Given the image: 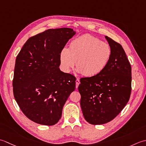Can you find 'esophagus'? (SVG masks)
Segmentation results:
<instances>
[{"label":"esophagus","mask_w":146,"mask_h":146,"mask_svg":"<svg viewBox=\"0 0 146 146\" xmlns=\"http://www.w3.org/2000/svg\"><path fill=\"white\" fill-rule=\"evenodd\" d=\"M79 84H80V81H79V79H76V88H77H77H78V86H79Z\"/></svg>","instance_id":"obj_1"}]
</instances>
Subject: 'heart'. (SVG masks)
<instances>
[{"label": "heart", "mask_w": 146, "mask_h": 146, "mask_svg": "<svg viewBox=\"0 0 146 146\" xmlns=\"http://www.w3.org/2000/svg\"><path fill=\"white\" fill-rule=\"evenodd\" d=\"M111 55L112 50L109 44L86 34L71 41L69 48H62L59 60L65 72H70L76 64L79 72L86 77H94L105 69Z\"/></svg>", "instance_id": "1"}]
</instances>
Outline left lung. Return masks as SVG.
Masks as SVG:
<instances>
[{"label":"left lung","mask_w":146,"mask_h":146,"mask_svg":"<svg viewBox=\"0 0 146 146\" xmlns=\"http://www.w3.org/2000/svg\"><path fill=\"white\" fill-rule=\"evenodd\" d=\"M112 50L110 60L98 75L83 77L78 87L85 120L92 125L111 121L120 113L131 93V65L121 44L105 36Z\"/></svg>","instance_id":"left-lung-1"}]
</instances>
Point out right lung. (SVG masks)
<instances>
[{
	"label": "right lung",
	"mask_w": 146,
	"mask_h": 146,
	"mask_svg": "<svg viewBox=\"0 0 146 146\" xmlns=\"http://www.w3.org/2000/svg\"><path fill=\"white\" fill-rule=\"evenodd\" d=\"M76 34L72 29H49L29 38L17 55L13 81L15 100L29 120L53 125L75 90L76 77L59 69V55Z\"/></svg>",
	"instance_id": "right-lung-1"
}]
</instances>
